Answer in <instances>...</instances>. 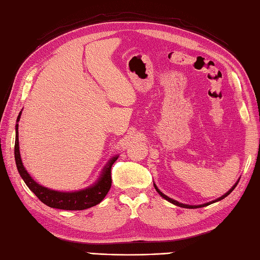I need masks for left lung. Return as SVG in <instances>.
<instances>
[{"label": "left lung", "instance_id": "8db88e82", "mask_svg": "<svg viewBox=\"0 0 260 260\" xmlns=\"http://www.w3.org/2000/svg\"><path fill=\"white\" fill-rule=\"evenodd\" d=\"M239 182V179H238V181L237 182H236L235 184H234V186H233V188L232 189H230L229 190V191H227L226 193H224L223 196H221V197L220 198H218V199H216V200H212V201H210V203H207V204H204V205H199V206H190V205H184V204H180V203H178V201L177 200H174V199H171V198H169L168 197V196H166V194H164L162 192H161L160 191V190L158 189V187L157 186H155V184L153 183V186H154V188H155V190H157V191H158V193L161 196V197H162V198H165L166 200H168L169 201V203H171V204H174V205H176V206H179V207H182V208H189V209H194V208H201V207H205V206H208V205H210V204H213V203H217V201H219V200H221V199H223V198H226L227 197V196L230 193V192H232L233 191V190L236 188V186H237V183Z\"/></svg>", "mask_w": 260, "mask_h": 260}]
</instances>
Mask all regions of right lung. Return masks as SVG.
<instances>
[{"label":"right lung","mask_w":260,"mask_h":260,"mask_svg":"<svg viewBox=\"0 0 260 260\" xmlns=\"http://www.w3.org/2000/svg\"><path fill=\"white\" fill-rule=\"evenodd\" d=\"M22 111L17 115L16 122H19L21 118ZM14 157L17 171L20 176L24 180L28 189L42 201L44 205H47L51 208L62 209V210H84L91 208L98 204H100L106 197L109 190L111 188V167L114 161L118 159V155H114L112 159L108 161L107 166L103 168L102 174L99 179L89 188H85L79 191L72 192H62L45 188L41 184H39L36 180H33L32 177L28 175L25 170L24 166L22 164L20 147H19V124H15V146H14Z\"/></svg>","instance_id":"obj_1"}]
</instances>
